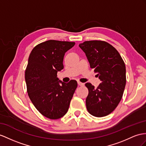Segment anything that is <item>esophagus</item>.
Segmentation results:
<instances>
[{
  "mask_svg": "<svg viewBox=\"0 0 146 146\" xmlns=\"http://www.w3.org/2000/svg\"><path fill=\"white\" fill-rule=\"evenodd\" d=\"M78 84L79 85V86H84V83H81L80 81H78Z\"/></svg>",
  "mask_w": 146,
  "mask_h": 146,
  "instance_id": "1",
  "label": "esophagus"
}]
</instances>
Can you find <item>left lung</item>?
Listing matches in <instances>:
<instances>
[{"label":"left lung","mask_w":146,"mask_h":146,"mask_svg":"<svg viewBox=\"0 0 146 146\" xmlns=\"http://www.w3.org/2000/svg\"><path fill=\"white\" fill-rule=\"evenodd\" d=\"M79 46L101 81L97 88L89 83L85 84L89 91L87 110L94 117H105L116 109L122 98L126 81L125 62L117 49L106 41H84Z\"/></svg>","instance_id":"1"}]
</instances>
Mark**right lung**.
Wrapping results in <instances>:
<instances>
[{"instance_id":"right-lung-1","label":"right lung","mask_w":146,"mask_h":146,"mask_svg":"<svg viewBox=\"0 0 146 146\" xmlns=\"http://www.w3.org/2000/svg\"><path fill=\"white\" fill-rule=\"evenodd\" d=\"M74 44V42L48 40L37 44L29 56L25 70L28 96L36 109L51 119H58L66 113L78 86L75 80L65 83L57 77V72L63 68L65 52Z\"/></svg>"}]
</instances>
